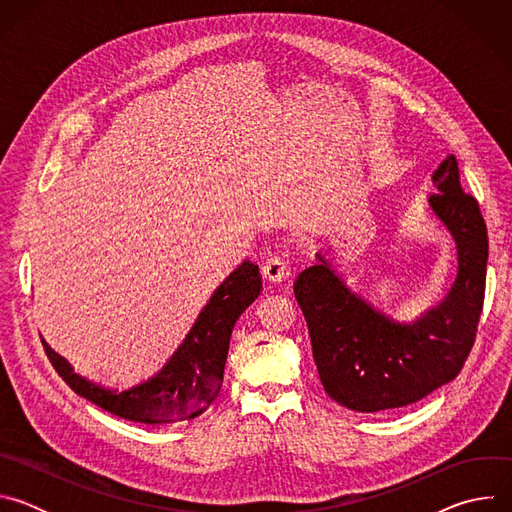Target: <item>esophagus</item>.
Here are the masks:
<instances>
[{"label":"esophagus","mask_w":512,"mask_h":512,"mask_svg":"<svg viewBox=\"0 0 512 512\" xmlns=\"http://www.w3.org/2000/svg\"><path fill=\"white\" fill-rule=\"evenodd\" d=\"M261 273L269 283H279L281 279L287 277V265L283 261V257L273 255L269 257L263 265H261Z\"/></svg>","instance_id":"esophagus-1"}]
</instances>
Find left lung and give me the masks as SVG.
<instances>
[{"instance_id": "8db88e82", "label": "left lung", "mask_w": 512, "mask_h": 512, "mask_svg": "<svg viewBox=\"0 0 512 512\" xmlns=\"http://www.w3.org/2000/svg\"><path fill=\"white\" fill-rule=\"evenodd\" d=\"M431 180L440 194L427 204L458 251V273L442 302L413 322L391 318L348 287L322 253L294 281L322 387L352 411L377 413L421 401L454 381L472 350L484 304L486 225L476 198L462 190L454 154Z\"/></svg>"}]
</instances>
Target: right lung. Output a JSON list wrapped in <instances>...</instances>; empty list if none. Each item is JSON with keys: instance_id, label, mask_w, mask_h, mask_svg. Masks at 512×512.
Returning a JSON list of instances; mask_svg holds the SVG:
<instances>
[{"instance_id": "right-lung-1", "label": "right lung", "mask_w": 512, "mask_h": 512, "mask_svg": "<svg viewBox=\"0 0 512 512\" xmlns=\"http://www.w3.org/2000/svg\"><path fill=\"white\" fill-rule=\"evenodd\" d=\"M261 287L259 265L245 259L214 289L212 298L162 371L125 391L107 389L81 377L46 340L42 344L52 367L72 391L117 417L148 425L194 419L210 407L221 391L235 322L259 298Z\"/></svg>"}]
</instances>
